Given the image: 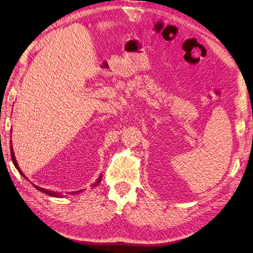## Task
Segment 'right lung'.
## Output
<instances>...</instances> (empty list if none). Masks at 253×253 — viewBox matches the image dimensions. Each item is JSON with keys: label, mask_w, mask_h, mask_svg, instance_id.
Instances as JSON below:
<instances>
[{"label": "right lung", "mask_w": 253, "mask_h": 253, "mask_svg": "<svg viewBox=\"0 0 253 253\" xmlns=\"http://www.w3.org/2000/svg\"><path fill=\"white\" fill-rule=\"evenodd\" d=\"M12 132V131H11ZM10 149H11V157H12V161H13V165L15 166V168L18 169V171L21 173V175L26 178V179H28V178L26 177V175H24V173L22 172V170L21 169H20V167H19V165H18V163H16V159H15V156H14V152H13V147H12V142H10ZM101 180H102V175H99V177L97 178V180L95 181V183L92 185V187H96V186L101 183ZM35 186V188L36 189H38L39 192H42V193H44V194H47V195H49V196H52V197H64V195L63 194H60V193H57V192H52V190H48V189H44V188H42V187H39V186H37V185H33ZM83 190H78V192H72V193H69L70 195H75V194H78V193H82Z\"/></svg>", "instance_id": "obj_1"}]
</instances>
